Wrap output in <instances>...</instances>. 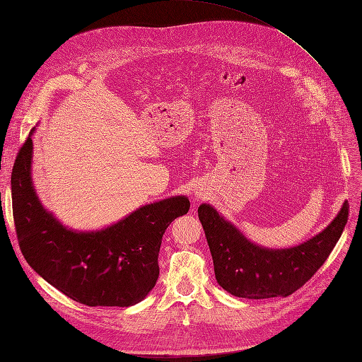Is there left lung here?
<instances>
[{
	"label": "left lung",
	"instance_id": "left-lung-1",
	"mask_svg": "<svg viewBox=\"0 0 362 362\" xmlns=\"http://www.w3.org/2000/svg\"><path fill=\"white\" fill-rule=\"evenodd\" d=\"M198 216L218 286L245 299L286 298L308 282L329 257L347 223L349 204H343L341 211L325 231L290 249H264L250 243L206 204L198 208Z\"/></svg>",
	"mask_w": 362,
	"mask_h": 362
}]
</instances>
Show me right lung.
<instances>
[{
    "instance_id": "add662e5",
    "label": "right lung",
    "mask_w": 362,
    "mask_h": 362,
    "mask_svg": "<svg viewBox=\"0 0 362 362\" xmlns=\"http://www.w3.org/2000/svg\"><path fill=\"white\" fill-rule=\"evenodd\" d=\"M33 140L21 146L12 172L18 243L28 264L68 298L87 306H131L154 288L161 238L189 211L185 196L140 206L96 233L64 228L39 202L31 184Z\"/></svg>"
}]
</instances>
